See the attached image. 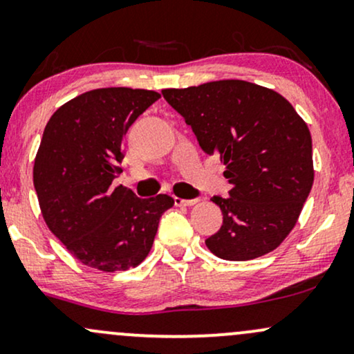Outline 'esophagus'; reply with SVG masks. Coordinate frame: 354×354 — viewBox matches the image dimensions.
Instances as JSON below:
<instances>
[{"label": "esophagus", "instance_id": "1", "mask_svg": "<svg viewBox=\"0 0 354 354\" xmlns=\"http://www.w3.org/2000/svg\"><path fill=\"white\" fill-rule=\"evenodd\" d=\"M198 201H185V198H177L176 197V205H182V207H192L197 203Z\"/></svg>", "mask_w": 354, "mask_h": 354}]
</instances>
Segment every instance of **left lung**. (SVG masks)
I'll use <instances>...</instances> for the list:
<instances>
[{
	"mask_svg": "<svg viewBox=\"0 0 354 354\" xmlns=\"http://www.w3.org/2000/svg\"><path fill=\"white\" fill-rule=\"evenodd\" d=\"M162 95L192 127L207 156H220L230 197H212L223 214L205 240L215 257L259 259L297 225L313 187L311 134L281 94L240 79L205 82Z\"/></svg>",
	"mask_w": 354,
	"mask_h": 354,
	"instance_id": "left-lung-1",
	"label": "left lung"
}]
</instances>
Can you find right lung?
Here are the masks:
<instances>
[{"mask_svg": "<svg viewBox=\"0 0 354 354\" xmlns=\"http://www.w3.org/2000/svg\"><path fill=\"white\" fill-rule=\"evenodd\" d=\"M160 97L131 87H102L71 99L51 115L35 157L32 182L46 225L74 259L99 272L145 260L174 198H139L112 185L122 172L124 136Z\"/></svg>", "mask_w": 354, "mask_h": 354, "instance_id": "right-lung-1", "label": "right lung"}]
</instances>
